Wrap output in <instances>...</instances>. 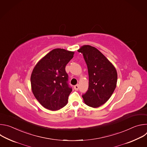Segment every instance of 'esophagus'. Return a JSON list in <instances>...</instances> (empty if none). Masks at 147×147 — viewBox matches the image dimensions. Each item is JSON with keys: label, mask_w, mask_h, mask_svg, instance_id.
<instances>
[{"label": "esophagus", "mask_w": 147, "mask_h": 147, "mask_svg": "<svg viewBox=\"0 0 147 147\" xmlns=\"http://www.w3.org/2000/svg\"><path fill=\"white\" fill-rule=\"evenodd\" d=\"M74 90H75L77 91V90H78V88H79L78 85H76V86H74Z\"/></svg>", "instance_id": "esophagus-1"}]
</instances>
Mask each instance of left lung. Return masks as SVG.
Here are the masks:
<instances>
[{
  "label": "left lung",
  "instance_id": "obj_1",
  "mask_svg": "<svg viewBox=\"0 0 147 147\" xmlns=\"http://www.w3.org/2000/svg\"><path fill=\"white\" fill-rule=\"evenodd\" d=\"M78 52L83 55L89 76L88 89L82 97L87 105L98 108L108 100L116 88V70L109 60L95 47L84 45Z\"/></svg>",
  "mask_w": 147,
  "mask_h": 147
}]
</instances>
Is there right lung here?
<instances>
[{"instance_id":"1","label":"right lung","mask_w":147,"mask_h":147,"mask_svg":"<svg viewBox=\"0 0 147 147\" xmlns=\"http://www.w3.org/2000/svg\"><path fill=\"white\" fill-rule=\"evenodd\" d=\"M74 53L64 49H53L34 67L31 76L32 91L46 109L57 111L67 103L72 88L65 67Z\"/></svg>"}]
</instances>
